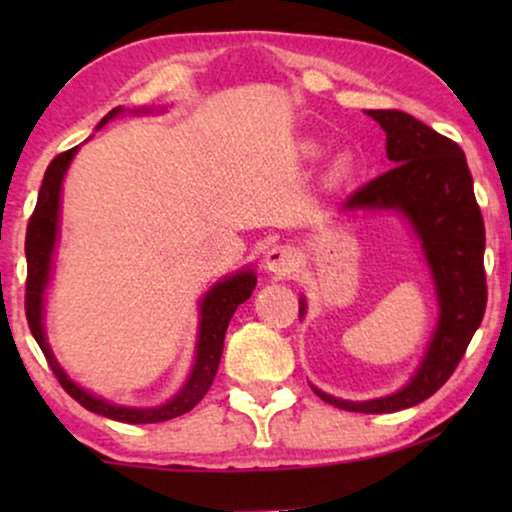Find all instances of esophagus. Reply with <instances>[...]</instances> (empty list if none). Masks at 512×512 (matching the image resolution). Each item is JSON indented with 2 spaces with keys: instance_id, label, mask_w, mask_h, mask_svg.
<instances>
[{
  "instance_id": "1",
  "label": "esophagus",
  "mask_w": 512,
  "mask_h": 512,
  "mask_svg": "<svg viewBox=\"0 0 512 512\" xmlns=\"http://www.w3.org/2000/svg\"><path fill=\"white\" fill-rule=\"evenodd\" d=\"M265 268L272 272L275 277H289L293 270L298 268V254L296 249L289 247V244H279V247H272L265 256Z\"/></svg>"
}]
</instances>
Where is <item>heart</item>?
<instances>
[{
  "label": "heart",
  "mask_w": 512,
  "mask_h": 512,
  "mask_svg": "<svg viewBox=\"0 0 512 512\" xmlns=\"http://www.w3.org/2000/svg\"><path fill=\"white\" fill-rule=\"evenodd\" d=\"M335 170H338V172H347V170H349V158H342L340 163H338V167H335Z\"/></svg>",
  "instance_id": "obj_1"
}]
</instances>
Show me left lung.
<instances>
[{
  "label": "left lung",
  "mask_w": 512,
  "mask_h": 512,
  "mask_svg": "<svg viewBox=\"0 0 512 512\" xmlns=\"http://www.w3.org/2000/svg\"><path fill=\"white\" fill-rule=\"evenodd\" d=\"M366 114L387 132L389 170L361 186L347 209H391L415 230L429 263L440 319L431 345L401 391L373 401H342L317 387L321 401L340 410L382 415L426 401L450 380L487 307L485 223L473 193V177L457 142L438 135L415 116L396 109ZM305 298H300V317Z\"/></svg>",
  "instance_id": "1"
}]
</instances>
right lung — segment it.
Wrapping results in <instances>:
<instances>
[{
	"instance_id": "obj_1",
	"label": "right lung",
	"mask_w": 512,
	"mask_h": 512,
	"mask_svg": "<svg viewBox=\"0 0 512 512\" xmlns=\"http://www.w3.org/2000/svg\"><path fill=\"white\" fill-rule=\"evenodd\" d=\"M121 107L111 109L107 116L102 118L97 128H102L104 123L121 114ZM79 151V146L69 149L60 156L51 160V165L46 167L44 181H41L37 207L27 223V235H25V256H27V282H25V314L30 331L37 340V345L44 352L48 366L58 377L60 387L74 398L76 403H81L83 408L97 415L116 419V422L125 424H156L167 422L184 412L193 410L195 405L202 401V396L207 394L212 387L216 370H219L221 352H223V338H226V328L233 319L237 305H242L244 300H249L251 291L256 286L254 270H240L233 277L221 279L219 284H214L209 293H205L200 303V331H198V345H195V363L184 387L172 401L158 408H125V405H114L104 398H97L90 391L81 389L79 384L72 382L67 377L65 370L60 368L58 359H55L51 347L46 342L44 331V293L51 279V265H53V251L55 242H58V216H60V191H62V179H65L67 167L72 163V158Z\"/></svg>"
}]
</instances>
